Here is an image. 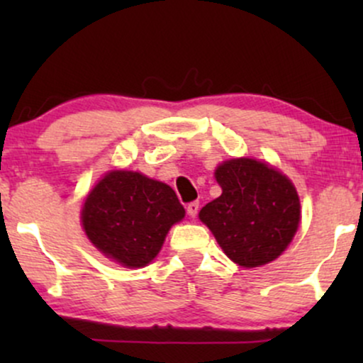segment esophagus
Returning <instances> with one entry per match:
<instances>
[{"label": "esophagus", "instance_id": "1", "mask_svg": "<svg viewBox=\"0 0 363 363\" xmlns=\"http://www.w3.org/2000/svg\"><path fill=\"white\" fill-rule=\"evenodd\" d=\"M187 215L191 216V218H196V215H198V211H199V203L198 201H191L189 205H187Z\"/></svg>", "mask_w": 363, "mask_h": 363}]
</instances>
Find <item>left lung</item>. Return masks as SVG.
I'll return each mask as SVG.
<instances>
[{
	"mask_svg": "<svg viewBox=\"0 0 363 363\" xmlns=\"http://www.w3.org/2000/svg\"><path fill=\"white\" fill-rule=\"evenodd\" d=\"M222 194L199 211L223 252L244 268L277 259L301 220L297 191L283 174L252 158H232L215 172Z\"/></svg>",
	"mask_w": 363,
	"mask_h": 363,
	"instance_id": "1",
	"label": "left lung"
}]
</instances>
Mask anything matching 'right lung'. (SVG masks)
Instances as JSON below:
<instances>
[{"instance_id":"obj_1","label":"right lung","mask_w":363,"mask_h":363,"mask_svg":"<svg viewBox=\"0 0 363 363\" xmlns=\"http://www.w3.org/2000/svg\"><path fill=\"white\" fill-rule=\"evenodd\" d=\"M174 189L140 172L112 170L91 189L82 222L91 244L128 268L148 264L169 228L184 218Z\"/></svg>"}]
</instances>
